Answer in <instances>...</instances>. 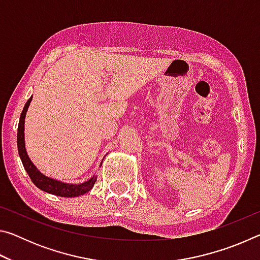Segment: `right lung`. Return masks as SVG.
Instances as JSON below:
<instances>
[{
    "label": "right lung",
    "mask_w": 260,
    "mask_h": 260,
    "mask_svg": "<svg viewBox=\"0 0 260 260\" xmlns=\"http://www.w3.org/2000/svg\"><path fill=\"white\" fill-rule=\"evenodd\" d=\"M30 101H32V98L26 102L23 111H21L19 124H18V134H17V144H18V152H19L20 159L25 167L26 172H27V174L29 175L30 180H32L35 186L40 188L41 190L52 193V195L61 196V197H77V196L83 195V193H86L87 191H89L94 186V183L96 181V177H93L91 179L88 180V181L80 184L63 183V182L56 181L54 179L48 178L46 175H43L42 173L39 172V170L34 166L33 162L30 161V159L27 156V152H26L25 141H24L25 140L24 139L25 116H26V111H27V109L29 107Z\"/></svg>",
    "instance_id": "right-lung-1"
}]
</instances>
